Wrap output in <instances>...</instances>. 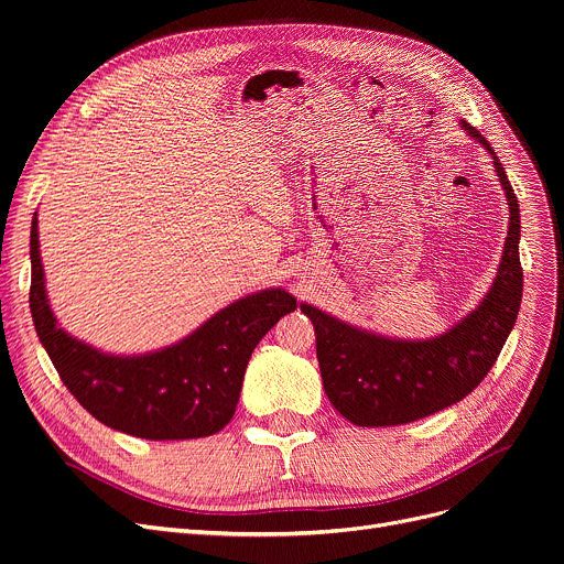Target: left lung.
Segmentation results:
<instances>
[{
    "instance_id": "8db88e82",
    "label": "left lung",
    "mask_w": 564,
    "mask_h": 564,
    "mask_svg": "<svg viewBox=\"0 0 564 564\" xmlns=\"http://www.w3.org/2000/svg\"><path fill=\"white\" fill-rule=\"evenodd\" d=\"M462 128L494 155L498 181L510 205L506 249L482 304L451 332L432 340L375 336L302 304V313L315 327L324 393L340 416L359 427L413 423L464 400L480 387L517 322L523 294L519 200L491 143L470 123L464 121Z\"/></svg>"
}]
</instances>
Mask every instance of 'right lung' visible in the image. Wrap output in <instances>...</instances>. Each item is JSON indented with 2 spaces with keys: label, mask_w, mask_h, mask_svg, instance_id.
Instances as JSON below:
<instances>
[{
  "label": "right lung",
  "mask_w": 564,
  "mask_h": 564,
  "mask_svg": "<svg viewBox=\"0 0 564 564\" xmlns=\"http://www.w3.org/2000/svg\"><path fill=\"white\" fill-rule=\"evenodd\" d=\"M29 256V308L58 377L94 419L139 438H200L224 430L240 400L251 351L297 308L285 290H262L219 311L177 345L143 357H111L56 327L45 297L36 217Z\"/></svg>",
  "instance_id": "add662e5"
}]
</instances>
